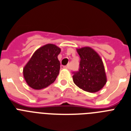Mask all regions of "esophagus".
Wrapping results in <instances>:
<instances>
[{
  "instance_id": "obj_1",
  "label": "esophagus",
  "mask_w": 131,
  "mask_h": 131,
  "mask_svg": "<svg viewBox=\"0 0 131 131\" xmlns=\"http://www.w3.org/2000/svg\"><path fill=\"white\" fill-rule=\"evenodd\" d=\"M60 68H61V69H69V66L61 65L60 66Z\"/></svg>"
}]
</instances>
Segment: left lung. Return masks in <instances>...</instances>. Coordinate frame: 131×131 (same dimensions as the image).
Instances as JSON below:
<instances>
[{
  "label": "left lung",
  "mask_w": 131,
  "mask_h": 131,
  "mask_svg": "<svg viewBox=\"0 0 131 131\" xmlns=\"http://www.w3.org/2000/svg\"><path fill=\"white\" fill-rule=\"evenodd\" d=\"M77 52L81 60L79 71L72 72L74 84L86 92L96 93L106 82L103 61L99 55L90 47L77 49Z\"/></svg>",
  "instance_id": "8db88e82"
}]
</instances>
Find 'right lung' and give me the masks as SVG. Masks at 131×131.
<instances>
[{"instance_id":"right-lung-1","label":"right lung","mask_w":131,"mask_h":131,"mask_svg":"<svg viewBox=\"0 0 131 131\" xmlns=\"http://www.w3.org/2000/svg\"><path fill=\"white\" fill-rule=\"evenodd\" d=\"M60 49L48 44L35 51L23 69L27 84L34 89H42L54 82L60 71L58 55Z\"/></svg>"}]
</instances>
